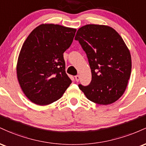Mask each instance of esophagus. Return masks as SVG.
Instances as JSON below:
<instances>
[{
    "label": "esophagus",
    "instance_id": "1",
    "mask_svg": "<svg viewBox=\"0 0 146 146\" xmlns=\"http://www.w3.org/2000/svg\"><path fill=\"white\" fill-rule=\"evenodd\" d=\"M75 80H76V82H79V80H80V75H76V76L75 77Z\"/></svg>",
    "mask_w": 146,
    "mask_h": 146
}]
</instances>
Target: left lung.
Listing matches in <instances>:
<instances>
[{
  "mask_svg": "<svg viewBox=\"0 0 146 146\" xmlns=\"http://www.w3.org/2000/svg\"><path fill=\"white\" fill-rule=\"evenodd\" d=\"M75 40L86 52L92 73L90 84H79L80 89L98 104L116 102L125 92L132 68L130 51L121 36L107 25H86L78 30Z\"/></svg>",
  "mask_w": 146,
  "mask_h": 146,
  "instance_id": "1",
  "label": "left lung"
}]
</instances>
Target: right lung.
<instances>
[{"mask_svg": "<svg viewBox=\"0 0 146 146\" xmlns=\"http://www.w3.org/2000/svg\"><path fill=\"white\" fill-rule=\"evenodd\" d=\"M75 32L73 28L42 24L25 40L16 73L22 90L31 102L50 104L59 100L70 86L63 53L73 42Z\"/></svg>", "mask_w": 146, "mask_h": 146, "instance_id": "add662e5", "label": "right lung"}]
</instances>
